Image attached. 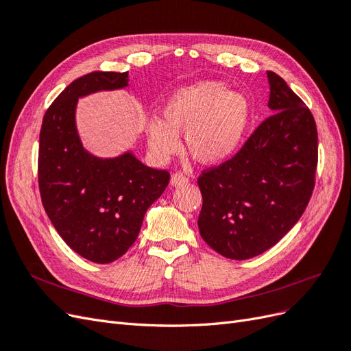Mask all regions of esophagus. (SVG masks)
Segmentation results:
<instances>
[{
    "label": "esophagus",
    "mask_w": 351,
    "mask_h": 351,
    "mask_svg": "<svg viewBox=\"0 0 351 351\" xmlns=\"http://www.w3.org/2000/svg\"><path fill=\"white\" fill-rule=\"evenodd\" d=\"M187 182H189V178L183 173H180V171L174 173L171 176V186H174V187L184 186V184H187Z\"/></svg>",
    "instance_id": "obj_1"
}]
</instances>
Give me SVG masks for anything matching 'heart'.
<instances>
[{
	"label": "heart",
	"instance_id": "1",
	"mask_svg": "<svg viewBox=\"0 0 351 351\" xmlns=\"http://www.w3.org/2000/svg\"><path fill=\"white\" fill-rule=\"evenodd\" d=\"M164 121L146 125L151 149L167 158L180 149L178 133H184L189 154L197 162L215 165L239 147L250 119L249 99L215 80L180 88L162 107Z\"/></svg>",
	"mask_w": 351,
	"mask_h": 351
}]
</instances>
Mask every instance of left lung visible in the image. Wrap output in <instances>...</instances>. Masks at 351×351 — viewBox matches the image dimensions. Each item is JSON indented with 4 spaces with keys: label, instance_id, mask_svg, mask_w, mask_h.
<instances>
[{
    "label": "left lung",
    "instance_id": "obj_1",
    "mask_svg": "<svg viewBox=\"0 0 351 351\" xmlns=\"http://www.w3.org/2000/svg\"><path fill=\"white\" fill-rule=\"evenodd\" d=\"M267 74L272 115L234 156L197 178L200 236L228 259H250L277 244L303 215L315 187L313 115L277 73Z\"/></svg>",
    "mask_w": 351,
    "mask_h": 351
}]
</instances>
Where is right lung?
I'll return each instance as SVG.
<instances>
[{
  "mask_svg": "<svg viewBox=\"0 0 351 351\" xmlns=\"http://www.w3.org/2000/svg\"><path fill=\"white\" fill-rule=\"evenodd\" d=\"M129 73L92 71L71 82L49 105L39 134L38 182L42 205L69 247L95 263L114 262L136 241L143 217L169 182L132 152L98 158L76 130L77 99L121 89Z\"/></svg>",
  "mask_w": 351,
  "mask_h": 351,
  "instance_id": "right-lung-1",
  "label": "right lung"
}]
</instances>
